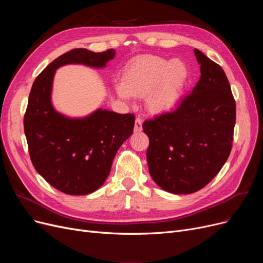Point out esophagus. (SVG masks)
<instances>
[{
    "label": "esophagus",
    "instance_id": "esophagus-1",
    "mask_svg": "<svg viewBox=\"0 0 263 263\" xmlns=\"http://www.w3.org/2000/svg\"><path fill=\"white\" fill-rule=\"evenodd\" d=\"M142 129V121L140 118H136L135 119V126H134V130L136 133L141 132Z\"/></svg>",
    "mask_w": 263,
    "mask_h": 263
}]
</instances>
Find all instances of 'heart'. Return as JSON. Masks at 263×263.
<instances>
[{"mask_svg":"<svg viewBox=\"0 0 263 263\" xmlns=\"http://www.w3.org/2000/svg\"><path fill=\"white\" fill-rule=\"evenodd\" d=\"M187 77L184 62L144 55L132 61L125 69L123 83L116 85V91L122 99H129L130 95L146 98L149 112L163 114L177 105Z\"/></svg>","mask_w":263,"mask_h":263,"instance_id":"obj_1","label":"heart"}]
</instances>
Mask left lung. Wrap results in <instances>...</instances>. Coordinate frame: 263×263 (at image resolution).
Wrapping results in <instances>:
<instances>
[{
    "label": "left lung",
    "instance_id": "left-lung-1",
    "mask_svg": "<svg viewBox=\"0 0 263 263\" xmlns=\"http://www.w3.org/2000/svg\"><path fill=\"white\" fill-rule=\"evenodd\" d=\"M201 78L172 112L147 119V161L157 184L174 194L203 189L225 164L233 147L236 102L219 65L198 49Z\"/></svg>",
    "mask_w": 263,
    "mask_h": 263
}]
</instances>
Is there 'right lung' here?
Here are the masks:
<instances>
[{
    "mask_svg": "<svg viewBox=\"0 0 263 263\" xmlns=\"http://www.w3.org/2000/svg\"><path fill=\"white\" fill-rule=\"evenodd\" d=\"M114 55V49H72L49 63L31 86L24 115L30 160L50 185L66 194H90L104 183L117 150L133 134L135 115L106 109L79 119L59 114L50 101L54 71L68 63L103 68Z\"/></svg>",
    "mask_w": 263,
    "mask_h": 263,
    "instance_id": "obj_1",
    "label": "right lung"
}]
</instances>
